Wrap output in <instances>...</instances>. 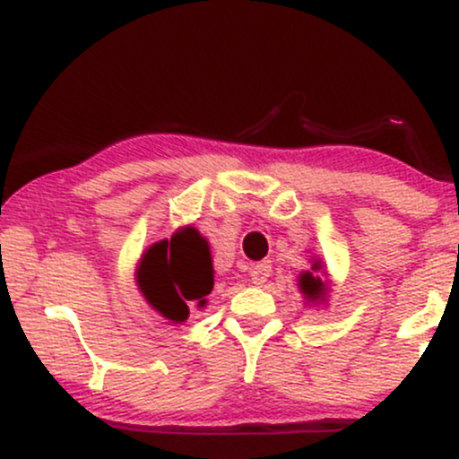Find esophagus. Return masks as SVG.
Masks as SVG:
<instances>
[{
	"label": "esophagus",
	"mask_w": 459,
	"mask_h": 459,
	"mask_svg": "<svg viewBox=\"0 0 459 459\" xmlns=\"http://www.w3.org/2000/svg\"><path fill=\"white\" fill-rule=\"evenodd\" d=\"M250 276H252V282H255V284H263V282H267V278L272 276V263H270V261H261V263H256V265L252 267Z\"/></svg>",
	"instance_id": "34e87169"
}]
</instances>
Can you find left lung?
<instances>
[{"label":"left lung","mask_w":459,"mask_h":459,"mask_svg":"<svg viewBox=\"0 0 459 459\" xmlns=\"http://www.w3.org/2000/svg\"><path fill=\"white\" fill-rule=\"evenodd\" d=\"M299 289H302V293L308 299H319L321 296H324L325 284L321 282L319 276H313V273L307 272V273H302V276H299Z\"/></svg>","instance_id":"1"}]
</instances>
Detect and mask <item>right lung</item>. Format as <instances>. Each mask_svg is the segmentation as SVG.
I'll list each match as a JSON object with an SVG mask.
<instances>
[{
	"label": "right lung",
	"instance_id": "add662e5",
	"mask_svg": "<svg viewBox=\"0 0 459 459\" xmlns=\"http://www.w3.org/2000/svg\"><path fill=\"white\" fill-rule=\"evenodd\" d=\"M138 282L144 298L166 319L186 321L189 308L204 307L213 289L209 244L196 229L178 230L170 241L152 244L140 261Z\"/></svg>",
	"mask_w": 459,
	"mask_h": 459
}]
</instances>
